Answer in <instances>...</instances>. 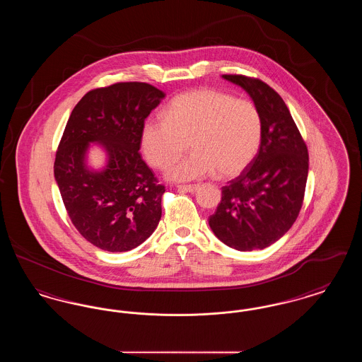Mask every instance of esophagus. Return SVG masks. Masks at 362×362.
<instances>
[{"mask_svg":"<svg viewBox=\"0 0 362 362\" xmlns=\"http://www.w3.org/2000/svg\"><path fill=\"white\" fill-rule=\"evenodd\" d=\"M177 189L186 192H195L197 189H199L198 185H185V186H177Z\"/></svg>","mask_w":362,"mask_h":362,"instance_id":"1","label":"esophagus"}]
</instances>
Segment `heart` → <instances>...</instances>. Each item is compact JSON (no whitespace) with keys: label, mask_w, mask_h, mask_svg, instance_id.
Masks as SVG:
<instances>
[{"label":"heart","mask_w":362,"mask_h":362,"mask_svg":"<svg viewBox=\"0 0 362 362\" xmlns=\"http://www.w3.org/2000/svg\"><path fill=\"white\" fill-rule=\"evenodd\" d=\"M164 117L142 124L141 148L156 168H164L189 149L192 155L171 164L165 176L175 182L213 173L233 177L257 157L263 124L257 105L221 90L201 88L176 96Z\"/></svg>","instance_id":"b5f03b06"}]
</instances>
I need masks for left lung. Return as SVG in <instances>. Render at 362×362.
Masks as SVG:
<instances>
[{
    "instance_id": "1",
    "label": "left lung",
    "mask_w": 362,
    "mask_h": 362,
    "mask_svg": "<svg viewBox=\"0 0 362 362\" xmlns=\"http://www.w3.org/2000/svg\"><path fill=\"white\" fill-rule=\"evenodd\" d=\"M257 105L263 124L254 161L223 187L221 202L209 217L213 233L238 251L263 250L279 240L296 221L308 177V151L289 108L263 81L224 74Z\"/></svg>"
}]
</instances>
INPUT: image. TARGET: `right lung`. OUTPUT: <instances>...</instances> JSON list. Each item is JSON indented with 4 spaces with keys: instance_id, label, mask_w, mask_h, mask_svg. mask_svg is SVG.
Listing matches in <instances>:
<instances>
[{
    "instance_id": "1",
    "label": "right lung",
    "mask_w": 362,
    "mask_h": 362,
    "mask_svg": "<svg viewBox=\"0 0 362 362\" xmlns=\"http://www.w3.org/2000/svg\"><path fill=\"white\" fill-rule=\"evenodd\" d=\"M164 98L146 83H118L89 90L70 114L54 177L71 223L100 250L136 248L161 218L165 187L138 151L142 124ZM92 143L106 155L99 170L87 164Z\"/></svg>"
}]
</instances>
